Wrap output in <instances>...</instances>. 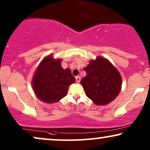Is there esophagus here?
<instances>
[{"label":"esophagus","instance_id":"1","mask_svg":"<svg viewBox=\"0 0 150 150\" xmlns=\"http://www.w3.org/2000/svg\"><path fill=\"white\" fill-rule=\"evenodd\" d=\"M75 80H76V82L79 83V81H80V80H81L80 77H79V76H77L76 77H75Z\"/></svg>","mask_w":150,"mask_h":150}]
</instances>
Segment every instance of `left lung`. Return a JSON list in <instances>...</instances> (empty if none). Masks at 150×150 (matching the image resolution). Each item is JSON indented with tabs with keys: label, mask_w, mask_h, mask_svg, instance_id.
Instances as JSON below:
<instances>
[{
	"label": "left lung",
	"mask_w": 150,
	"mask_h": 150,
	"mask_svg": "<svg viewBox=\"0 0 150 150\" xmlns=\"http://www.w3.org/2000/svg\"><path fill=\"white\" fill-rule=\"evenodd\" d=\"M84 70L86 75L81 79L86 96L96 105H106L119 94L122 78L117 70L107 59L98 57L91 60Z\"/></svg>",
	"instance_id": "left-lung-1"
}]
</instances>
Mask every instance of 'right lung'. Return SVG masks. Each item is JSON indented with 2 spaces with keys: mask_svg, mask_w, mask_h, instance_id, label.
I'll use <instances>...</instances> for the list:
<instances>
[{
  "mask_svg": "<svg viewBox=\"0 0 150 150\" xmlns=\"http://www.w3.org/2000/svg\"><path fill=\"white\" fill-rule=\"evenodd\" d=\"M60 59L48 55L40 62L34 74L33 88L37 98L47 103L59 101L67 95L68 88L75 81L71 71L64 70Z\"/></svg>",
  "mask_w": 150,
  "mask_h": 150,
  "instance_id": "obj_1",
  "label": "right lung"
}]
</instances>
